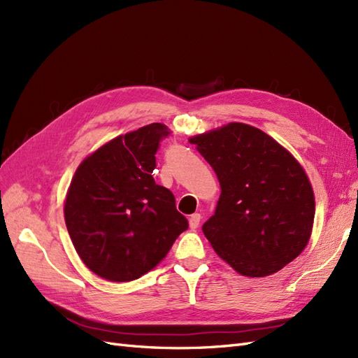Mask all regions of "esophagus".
Returning a JSON list of instances; mask_svg holds the SVG:
<instances>
[{
	"label": "esophagus",
	"instance_id": "esophagus-1",
	"mask_svg": "<svg viewBox=\"0 0 358 358\" xmlns=\"http://www.w3.org/2000/svg\"><path fill=\"white\" fill-rule=\"evenodd\" d=\"M200 221H201V215L200 213H192L189 216V227H191V229L196 230L199 224H200Z\"/></svg>",
	"mask_w": 358,
	"mask_h": 358
}]
</instances>
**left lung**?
I'll return each mask as SVG.
<instances>
[{
    "instance_id": "1",
    "label": "left lung",
    "mask_w": 358,
    "mask_h": 358,
    "mask_svg": "<svg viewBox=\"0 0 358 358\" xmlns=\"http://www.w3.org/2000/svg\"><path fill=\"white\" fill-rule=\"evenodd\" d=\"M215 170L221 196L203 233L237 273L279 272L306 248L315 199L305 170L255 127L231 122L189 138Z\"/></svg>"
}]
</instances>
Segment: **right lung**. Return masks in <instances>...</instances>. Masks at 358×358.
Segmentation results:
<instances>
[{"mask_svg": "<svg viewBox=\"0 0 358 358\" xmlns=\"http://www.w3.org/2000/svg\"><path fill=\"white\" fill-rule=\"evenodd\" d=\"M170 134L150 124L119 136L76 170L64 204L71 242L91 272L128 282L167 255L188 220L152 171L159 142Z\"/></svg>", "mask_w": 358, "mask_h": 358, "instance_id": "add662e5", "label": "right lung"}]
</instances>
